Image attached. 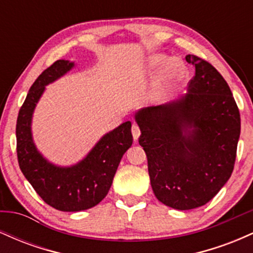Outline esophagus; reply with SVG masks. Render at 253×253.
<instances>
[{
    "instance_id": "34e87169",
    "label": "esophagus",
    "mask_w": 253,
    "mask_h": 253,
    "mask_svg": "<svg viewBox=\"0 0 253 253\" xmlns=\"http://www.w3.org/2000/svg\"><path fill=\"white\" fill-rule=\"evenodd\" d=\"M132 134H133V139L136 141L139 139V136H140V128H139V126H136V125H133L132 126Z\"/></svg>"
}]
</instances>
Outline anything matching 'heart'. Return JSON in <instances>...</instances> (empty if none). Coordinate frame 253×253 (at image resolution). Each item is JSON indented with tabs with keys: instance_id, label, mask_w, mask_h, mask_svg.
Masks as SVG:
<instances>
[{
	"instance_id": "heart-1",
	"label": "heart",
	"mask_w": 253,
	"mask_h": 253,
	"mask_svg": "<svg viewBox=\"0 0 253 253\" xmlns=\"http://www.w3.org/2000/svg\"><path fill=\"white\" fill-rule=\"evenodd\" d=\"M163 66L165 68L150 92L151 101L155 103H162L169 100L181 83L184 82L188 75L187 65L181 59L173 58L170 60L167 54L162 53L153 54L147 58L144 63V71L152 74Z\"/></svg>"
}]
</instances>
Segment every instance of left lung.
<instances>
[{"mask_svg": "<svg viewBox=\"0 0 253 253\" xmlns=\"http://www.w3.org/2000/svg\"><path fill=\"white\" fill-rule=\"evenodd\" d=\"M195 76L188 92L135 113L153 193L178 211L201 207L232 175L240 114L227 82L211 64L188 54Z\"/></svg>", "mask_w": 253, "mask_h": 253, "instance_id": "1", "label": "left lung"}]
</instances>
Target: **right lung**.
Listing matches in <instances>:
<instances>
[{"label": "right lung", "mask_w": 253, "mask_h": 253, "mask_svg": "<svg viewBox=\"0 0 253 253\" xmlns=\"http://www.w3.org/2000/svg\"><path fill=\"white\" fill-rule=\"evenodd\" d=\"M75 66L59 59L37 78L31 86L16 121V152L20 169L37 194L51 207L62 211H80L94 207L106 197L121 158L132 146L130 121L106 133L82 161L59 167L43 157L32 135V118L46 85Z\"/></svg>", "instance_id": "obj_1"}]
</instances>
